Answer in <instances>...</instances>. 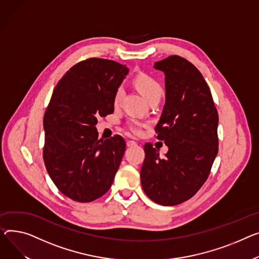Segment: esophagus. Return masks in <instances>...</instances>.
Masks as SVG:
<instances>
[{
    "label": "esophagus",
    "instance_id": "esophagus-1",
    "mask_svg": "<svg viewBox=\"0 0 259 259\" xmlns=\"http://www.w3.org/2000/svg\"><path fill=\"white\" fill-rule=\"evenodd\" d=\"M135 146H137V144L135 142H133V141H128L127 142V147L131 148V147H135Z\"/></svg>",
    "mask_w": 259,
    "mask_h": 259
}]
</instances>
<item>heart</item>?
I'll use <instances>...</instances> for the list:
<instances>
[{
  "label": "heart",
  "instance_id": "1",
  "mask_svg": "<svg viewBox=\"0 0 259 259\" xmlns=\"http://www.w3.org/2000/svg\"><path fill=\"white\" fill-rule=\"evenodd\" d=\"M134 84L136 86V89L139 90V92L148 100H152L155 98H159L162 95V89L160 84L155 80L154 78L145 75V74H141L137 76L134 79ZM124 95V89L122 86H119V88L116 90L115 94H114V104H118L122 100ZM142 127L143 124L139 120H131L129 123V129L134 133V134H140L142 131Z\"/></svg>",
  "mask_w": 259,
  "mask_h": 259
}]
</instances>
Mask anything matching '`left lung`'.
<instances>
[{"instance_id": "8db88e82", "label": "left lung", "mask_w": 259, "mask_h": 259, "mask_svg": "<svg viewBox=\"0 0 259 259\" xmlns=\"http://www.w3.org/2000/svg\"><path fill=\"white\" fill-rule=\"evenodd\" d=\"M164 73L165 103L156 125L168 148L164 157L146 144L142 186L155 203L174 206L191 199L207 179L218 154L219 115L207 83L180 56L154 63Z\"/></svg>"}]
</instances>
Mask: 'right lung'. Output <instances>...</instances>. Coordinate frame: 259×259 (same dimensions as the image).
<instances>
[{"instance_id": "add662e5", "label": "right lung", "mask_w": 259, "mask_h": 259, "mask_svg": "<svg viewBox=\"0 0 259 259\" xmlns=\"http://www.w3.org/2000/svg\"><path fill=\"white\" fill-rule=\"evenodd\" d=\"M129 73L113 60L90 58L60 79L44 116V160L59 191L92 202L110 188L126 144L122 136L98 140V116L114 110V94Z\"/></svg>"}]
</instances>
